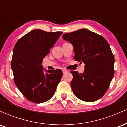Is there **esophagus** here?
<instances>
[{
    "label": "esophagus",
    "instance_id": "1",
    "mask_svg": "<svg viewBox=\"0 0 127 127\" xmlns=\"http://www.w3.org/2000/svg\"><path fill=\"white\" fill-rule=\"evenodd\" d=\"M62 71H63V74L67 72V70H65V69H63Z\"/></svg>",
    "mask_w": 127,
    "mask_h": 127
}]
</instances>
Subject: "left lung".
Returning <instances> with one entry per match:
<instances>
[{"label":"left lung","instance_id":"1","mask_svg":"<svg viewBox=\"0 0 127 127\" xmlns=\"http://www.w3.org/2000/svg\"><path fill=\"white\" fill-rule=\"evenodd\" d=\"M72 43L76 61L85 64L84 73L71 71V87L77 98L93 102L101 98L114 75L115 59L107 40L86 29L63 35Z\"/></svg>","mask_w":127,"mask_h":127}]
</instances>
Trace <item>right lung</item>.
<instances>
[{
	"label": "right lung",
	"instance_id": "add662e5",
	"mask_svg": "<svg viewBox=\"0 0 127 127\" xmlns=\"http://www.w3.org/2000/svg\"><path fill=\"white\" fill-rule=\"evenodd\" d=\"M62 33L35 29L19 39L14 46L11 62L14 82L30 101L43 103L55 94L62 71L46 70L42 66V60Z\"/></svg>",
	"mask_w": 127,
	"mask_h": 127
}]
</instances>
